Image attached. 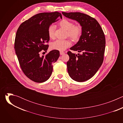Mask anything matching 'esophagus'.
Listing matches in <instances>:
<instances>
[{
	"label": "esophagus",
	"mask_w": 123,
	"mask_h": 123,
	"mask_svg": "<svg viewBox=\"0 0 123 123\" xmlns=\"http://www.w3.org/2000/svg\"><path fill=\"white\" fill-rule=\"evenodd\" d=\"M64 54H65L64 52H63V51H60V55H64Z\"/></svg>",
	"instance_id": "obj_1"
}]
</instances>
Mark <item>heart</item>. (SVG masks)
Wrapping results in <instances>:
<instances>
[{"label": "heart", "instance_id": "1", "mask_svg": "<svg viewBox=\"0 0 123 123\" xmlns=\"http://www.w3.org/2000/svg\"><path fill=\"white\" fill-rule=\"evenodd\" d=\"M58 24L61 28L67 30V36L72 40L77 42L80 40L83 33V28L81 25H74L72 21L67 19H62ZM55 28L54 25H50L48 29V34L50 39L54 38ZM71 45L72 43L68 39L57 40L51 44L50 48L52 49L63 51Z\"/></svg>", "mask_w": 123, "mask_h": 123}]
</instances>
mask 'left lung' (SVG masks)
<instances>
[{"label": "left lung", "mask_w": 123, "mask_h": 123, "mask_svg": "<svg viewBox=\"0 0 123 123\" xmlns=\"http://www.w3.org/2000/svg\"><path fill=\"white\" fill-rule=\"evenodd\" d=\"M62 13L78 21L83 28L81 38L70 48L81 55L68 51L69 58L67 66L68 74L73 80L86 81L95 75L103 63L106 45L104 31L97 21L89 15L79 12Z\"/></svg>", "instance_id": "1"}]
</instances>
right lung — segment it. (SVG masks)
<instances>
[{"label":"right lung","instance_id":"1","mask_svg":"<svg viewBox=\"0 0 123 123\" xmlns=\"http://www.w3.org/2000/svg\"><path fill=\"white\" fill-rule=\"evenodd\" d=\"M58 12L37 14L19 26L16 33L14 49L22 72L31 80L37 83L47 81L50 76L53 66L59 57V51L52 50L45 56H40L41 51L46 52L49 38V26L62 18Z\"/></svg>","mask_w":123,"mask_h":123}]
</instances>
